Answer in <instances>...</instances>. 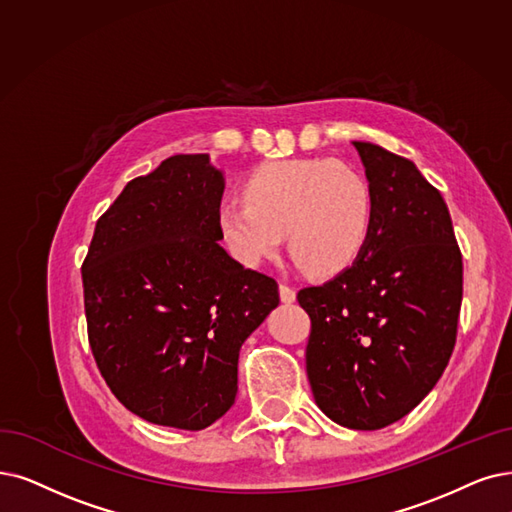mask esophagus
Listing matches in <instances>:
<instances>
[{
	"label": "esophagus",
	"instance_id": "34e87169",
	"mask_svg": "<svg viewBox=\"0 0 512 512\" xmlns=\"http://www.w3.org/2000/svg\"><path fill=\"white\" fill-rule=\"evenodd\" d=\"M279 298H281V302L290 304V302L296 300V290L290 288L288 283H279Z\"/></svg>",
	"mask_w": 512,
	"mask_h": 512
}]
</instances>
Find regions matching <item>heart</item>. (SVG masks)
<instances>
[{
	"label": "heart",
	"mask_w": 512,
	"mask_h": 512,
	"mask_svg": "<svg viewBox=\"0 0 512 512\" xmlns=\"http://www.w3.org/2000/svg\"><path fill=\"white\" fill-rule=\"evenodd\" d=\"M241 199L216 208V231L229 256L256 269L273 258L283 231L296 264L319 277L351 269L374 229L376 199L357 168L332 159H283L256 168Z\"/></svg>",
	"instance_id": "heart-1"
}]
</instances>
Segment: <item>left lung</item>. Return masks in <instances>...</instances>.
Returning <instances> with one entry per match:
<instances>
[{
  "instance_id": "8db88e82",
  "label": "left lung",
  "mask_w": 512,
  "mask_h": 512,
  "mask_svg": "<svg viewBox=\"0 0 512 512\" xmlns=\"http://www.w3.org/2000/svg\"><path fill=\"white\" fill-rule=\"evenodd\" d=\"M376 199L359 260L298 292L311 317L306 374L319 410L378 431L433 391L456 344L462 254L441 193L416 163L353 142Z\"/></svg>"
}]
</instances>
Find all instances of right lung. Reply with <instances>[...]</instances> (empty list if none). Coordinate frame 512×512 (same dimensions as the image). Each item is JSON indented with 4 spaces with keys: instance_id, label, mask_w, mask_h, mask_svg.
I'll use <instances>...</instances> for the list:
<instances>
[{
    "instance_id": "obj_1",
    "label": "right lung",
    "mask_w": 512,
    "mask_h": 512,
    "mask_svg": "<svg viewBox=\"0 0 512 512\" xmlns=\"http://www.w3.org/2000/svg\"><path fill=\"white\" fill-rule=\"evenodd\" d=\"M222 193L208 153L168 157L98 218L81 267L102 378L132 414L182 431L231 410L241 344L279 304L277 281L220 245Z\"/></svg>"
}]
</instances>
